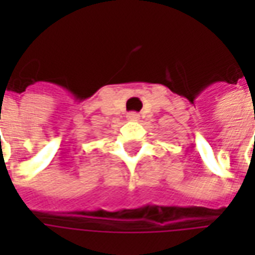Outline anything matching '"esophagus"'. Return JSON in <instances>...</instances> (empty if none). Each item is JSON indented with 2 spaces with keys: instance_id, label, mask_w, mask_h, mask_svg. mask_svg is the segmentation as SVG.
<instances>
[{
  "instance_id": "obj_1",
  "label": "esophagus",
  "mask_w": 255,
  "mask_h": 255,
  "mask_svg": "<svg viewBox=\"0 0 255 255\" xmlns=\"http://www.w3.org/2000/svg\"><path fill=\"white\" fill-rule=\"evenodd\" d=\"M128 119H129V121H137V119H139V115L134 112L128 113Z\"/></svg>"
}]
</instances>
